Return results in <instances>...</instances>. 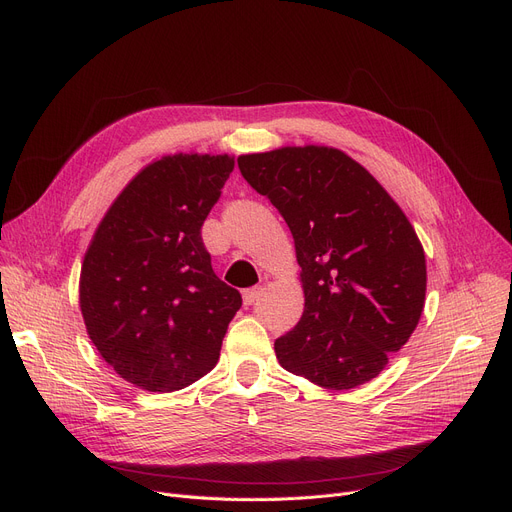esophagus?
Returning <instances> with one entry per match:
<instances>
[{
  "instance_id": "esophagus-1",
  "label": "esophagus",
  "mask_w": 512,
  "mask_h": 512,
  "mask_svg": "<svg viewBox=\"0 0 512 512\" xmlns=\"http://www.w3.org/2000/svg\"><path fill=\"white\" fill-rule=\"evenodd\" d=\"M259 294H261V286L245 288V290H242V301H245V305H253L257 301Z\"/></svg>"
}]
</instances>
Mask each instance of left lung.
Instances as JSON below:
<instances>
[{
  "label": "left lung",
  "mask_w": 512,
  "mask_h": 512,
  "mask_svg": "<svg viewBox=\"0 0 512 512\" xmlns=\"http://www.w3.org/2000/svg\"><path fill=\"white\" fill-rule=\"evenodd\" d=\"M238 168L286 220L301 265L305 311L274 342L280 365L328 390L373 380L425 305V253L407 215L332 147L240 155Z\"/></svg>",
  "instance_id": "obj_1"
}]
</instances>
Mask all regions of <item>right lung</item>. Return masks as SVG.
Masks as SVG:
<instances>
[{
    "label": "right lung",
    "instance_id": "obj_1",
    "mask_svg": "<svg viewBox=\"0 0 512 512\" xmlns=\"http://www.w3.org/2000/svg\"><path fill=\"white\" fill-rule=\"evenodd\" d=\"M230 155L178 153L134 176L89 245L80 311L99 355L149 392L191 386L220 359L240 292L215 276L201 226Z\"/></svg>",
    "mask_w": 512,
    "mask_h": 512
}]
</instances>
